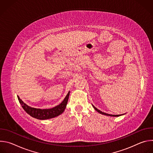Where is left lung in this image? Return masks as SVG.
Masks as SVG:
<instances>
[{
	"instance_id": "left-lung-1",
	"label": "left lung",
	"mask_w": 153,
	"mask_h": 153,
	"mask_svg": "<svg viewBox=\"0 0 153 153\" xmlns=\"http://www.w3.org/2000/svg\"><path fill=\"white\" fill-rule=\"evenodd\" d=\"M93 108L95 109V110H96L98 113H99L100 114H103V115H106V116H113V117H119V116H121V114H119V115H113V114H107V113H103V112H102V111H100V110H99L98 109H97L94 106H93Z\"/></svg>"
}]
</instances>
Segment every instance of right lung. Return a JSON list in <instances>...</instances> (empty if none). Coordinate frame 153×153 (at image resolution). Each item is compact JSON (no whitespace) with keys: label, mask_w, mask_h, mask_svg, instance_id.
<instances>
[{"label":"right lung","mask_w":153,"mask_h":153,"mask_svg":"<svg viewBox=\"0 0 153 153\" xmlns=\"http://www.w3.org/2000/svg\"><path fill=\"white\" fill-rule=\"evenodd\" d=\"M70 96V91L68 93L66 97H65L64 100L60 103L59 105L50 108V109H39L32 108L28 106L25 104L19 96H17L19 103L22 105L24 110L31 117H34L40 120H45L49 119L51 118H54L61 114L65 110L66 108L68 98Z\"/></svg>","instance_id":"obj_1"}]
</instances>
